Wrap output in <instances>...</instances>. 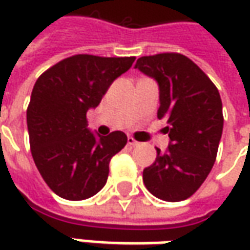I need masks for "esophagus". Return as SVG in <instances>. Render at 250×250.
<instances>
[{
  "label": "esophagus",
  "instance_id": "34e87169",
  "mask_svg": "<svg viewBox=\"0 0 250 250\" xmlns=\"http://www.w3.org/2000/svg\"><path fill=\"white\" fill-rule=\"evenodd\" d=\"M128 145L135 147V146H138V145H139V142H136V140L133 139V138H128Z\"/></svg>",
  "mask_w": 250,
  "mask_h": 250
}]
</instances>
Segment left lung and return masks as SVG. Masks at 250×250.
Here are the masks:
<instances>
[{
    "instance_id": "1",
    "label": "left lung",
    "mask_w": 250,
    "mask_h": 250,
    "mask_svg": "<svg viewBox=\"0 0 250 250\" xmlns=\"http://www.w3.org/2000/svg\"><path fill=\"white\" fill-rule=\"evenodd\" d=\"M136 69L159 84V118H166L168 149L143 169L151 195L166 202L192 196L216 161L223 133V103L207 75L182 54L140 57Z\"/></svg>"
}]
</instances>
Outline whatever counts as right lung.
<instances>
[{"label": "right lung", "mask_w": 250, "mask_h": 250, "mask_svg": "<svg viewBox=\"0 0 250 250\" xmlns=\"http://www.w3.org/2000/svg\"><path fill=\"white\" fill-rule=\"evenodd\" d=\"M133 61L135 57L79 54L55 63L34 83L26 114L30 150L39 172L58 196L83 200L105 185L110 160L128 138L121 130L108 136L91 132L86 114Z\"/></svg>", "instance_id": "obj_1"}]
</instances>
